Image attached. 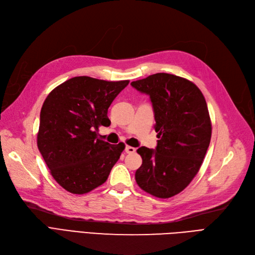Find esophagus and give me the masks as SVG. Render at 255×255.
Returning a JSON list of instances; mask_svg holds the SVG:
<instances>
[{
    "label": "esophagus",
    "mask_w": 255,
    "mask_h": 255,
    "mask_svg": "<svg viewBox=\"0 0 255 255\" xmlns=\"http://www.w3.org/2000/svg\"><path fill=\"white\" fill-rule=\"evenodd\" d=\"M125 151L127 153H133V152H135V148H134V147H131V146H126Z\"/></svg>",
    "instance_id": "obj_1"
}]
</instances>
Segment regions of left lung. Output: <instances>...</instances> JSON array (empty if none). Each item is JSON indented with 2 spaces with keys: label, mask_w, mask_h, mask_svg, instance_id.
Instances as JSON below:
<instances>
[{
  "label": "left lung",
  "mask_w": 255,
  "mask_h": 255,
  "mask_svg": "<svg viewBox=\"0 0 255 255\" xmlns=\"http://www.w3.org/2000/svg\"><path fill=\"white\" fill-rule=\"evenodd\" d=\"M131 86L149 96L159 138L154 149L142 146L136 150L143 162L135 181L145 192L169 198L190 184L209 148L207 102L192 81L172 74H153Z\"/></svg>",
  "instance_id": "obj_1"
}]
</instances>
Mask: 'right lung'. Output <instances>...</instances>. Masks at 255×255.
Here are the masks:
<instances>
[{"mask_svg":"<svg viewBox=\"0 0 255 255\" xmlns=\"http://www.w3.org/2000/svg\"><path fill=\"white\" fill-rule=\"evenodd\" d=\"M129 80L73 77L48 94L40 112L37 144L54 179L73 194H86L106 182L124 150L97 137L109 127L108 108Z\"/></svg>","mask_w":255,"mask_h":255,"instance_id":"add662e5","label":"right lung"}]
</instances>
